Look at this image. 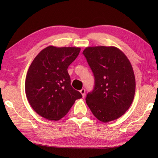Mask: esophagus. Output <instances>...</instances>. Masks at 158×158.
I'll use <instances>...</instances> for the list:
<instances>
[{"instance_id": "1", "label": "esophagus", "mask_w": 158, "mask_h": 158, "mask_svg": "<svg viewBox=\"0 0 158 158\" xmlns=\"http://www.w3.org/2000/svg\"><path fill=\"white\" fill-rule=\"evenodd\" d=\"M80 92L81 93V94L82 95V97L84 98V95H85V89H84V88H82V89H80Z\"/></svg>"}]
</instances>
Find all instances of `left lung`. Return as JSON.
Returning <instances> with one entry per match:
<instances>
[{"label": "left lung", "mask_w": 158, "mask_h": 158, "mask_svg": "<svg viewBox=\"0 0 158 158\" xmlns=\"http://www.w3.org/2000/svg\"><path fill=\"white\" fill-rule=\"evenodd\" d=\"M82 54L95 79L94 88L85 98L91 111L103 123L121 117L131 106L135 94V76L130 61L113 46L88 47Z\"/></svg>", "instance_id": "8db88e82"}]
</instances>
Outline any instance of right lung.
Wrapping results in <instances>:
<instances>
[{
    "mask_svg": "<svg viewBox=\"0 0 158 158\" xmlns=\"http://www.w3.org/2000/svg\"><path fill=\"white\" fill-rule=\"evenodd\" d=\"M80 51V47L51 45L33 59L27 73L25 90L31 107L42 117L60 120L82 97L70 85L67 70Z\"/></svg>",
    "mask_w": 158,
    "mask_h": 158,
    "instance_id": "obj_1",
    "label": "right lung"
}]
</instances>
